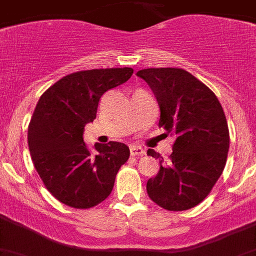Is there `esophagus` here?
Listing matches in <instances>:
<instances>
[{"instance_id": "obj_1", "label": "esophagus", "mask_w": 256, "mask_h": 256, "mask_svg": "<svg viewBox=\"0 0 256 256\" xmlns=\"http://www.w3.org/2000/svg\"><path fill=\"white\" fill-rule=\"evenodd\" d=\"M130 155L132 156H142L146 154L141 146H136V144H132V146H130Z\"/></svg>"}]
</instances>
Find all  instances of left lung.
Masks as SVG:
<instances>
[{"label":"left lung","instance_id":"left-lung-1","mask_svg":"<svg viewBox=\"0 0 256 256\" xmlns=\"http://www.w3.org/2000/svg\"><path fill=\"white\" fill-rule=\"evenodd\" d=\"M160 108L159 126L176 136L173 152L160 159L159 173L148 180V198L170 212L191 209L204 200L220 177L230 148V130L220 102L209 87L177 68L137 72Z\"/></svg>","mask_w":256,"mask_h":256}]
</instances>
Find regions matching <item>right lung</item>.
<instances>
[{
  "label": "right lung",
  "instance_id": "1",
  "mask_svg": "<svg viewBox=\"0 0 256 256\" xmlns=\"http://www.w3.org/2000/svg\"><path fill=\"white\" fill-rule=\"evenodd\" d=\"M132 74V68L76 72L40 97L28 126L29 151L46 188L62 204L90 209L112 194L130 148L112 141L96 144L94 152L86 146L83 132L96 119L101 96Z\"/></svg>",
  "mask_w": 256,
  "mask_h": 256
}]
</instances>
